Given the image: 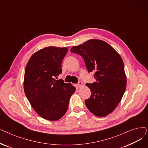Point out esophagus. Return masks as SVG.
<instances>
[{"mask_svg":"<svg viewBox=\"0 0 148 148\" xmlns=\"http://www.w3.org/2000/svg\"><path fill=\"white\" fill-rule=\"evenodd\" d=\"M82 84H83L82 82H79L77 84L76 86H77V87H78V88H80V87H81V86H82Z\"/></svg>","mask_w":148,"mask_h":148,"instance_id":"esophagus-1","label":"esophagus"}]
</instances>
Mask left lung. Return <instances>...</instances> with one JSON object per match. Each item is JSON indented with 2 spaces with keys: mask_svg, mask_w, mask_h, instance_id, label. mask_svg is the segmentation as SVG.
<instances>
[{
  "mask_svg": "<svg viewBox=\"0 0 148 148\" xmlns=\"http://www.w3.org/2000/svg\"><path fill=\"white\" fill-rule=\"evenodd\" d=\"M71 52L82 56L89 73L95 71L96 82L86 83L91 91L85 100L89 110L98 117L112 113L122 99L127 86V77L122 58L106 42L92 39L77 46Z\"/></svg>",
  "mask_w": 148,
  "mask_h": 148,
  "instance_id": "left-lung-1",
  "label": "left lung"
}]
</instances>
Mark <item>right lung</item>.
Masks as SVG:
<instances>
[{"mask_svg": "<svg viewBox=\"0 0 148 148\" xmlns=\"http://www.w3.org/2000/svg\"><path fill=\"white\" fill-rule=\"evenodd\" d=\"M66 47H48L35 52L26 66L23 86L25 95L35 111L42 118L55 121L66 112L75 88L62 79V62Z\"/></svg>", "mask_w": 148, "mask_h": 148, "instance_id": "right-lung-1", "label": "right lung"}]
</instances>
